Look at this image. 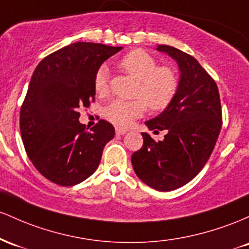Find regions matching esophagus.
Instances as JSON below:
<instances>
[{
    "label": "esophagus",
    "instance_id": "obj_1",
    "mask_svg": "<svg viewBox=\"0 0 249 249\" xmlns=\"http://www.w3.org/2000/svg\"><path fill=\"white\" fill-rule=\"evenodd\" d=\"M115 133L116 135H124V134L127 133V129H124V128H116Z\"/></svg>",
    "mask_w": 249,
    "mask_h": 249
}]
</instances>
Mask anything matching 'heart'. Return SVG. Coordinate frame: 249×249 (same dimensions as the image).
Segmentation results:
<instances>
[{
  "mask_svg": "<svg viewBox=\"0 0 249 249\" xmlns=\"http://www.w3.org/2000/svg\"><path fill=\"white\" fill-rule=\"evenodd\" d=\"M119 66L140 81L133 101L113 100L103 108V116L117 127H127L144 113L148 107L154 111L166 109L178 89V77L174 69L159 67L158 60L144 50H133L119 61ZM94 89L97 95L105 96L109 90L108 69L102 66L94 76Z\"/></svg>",
  "mask_w": 249,
  "mask_h": 249,
  "instance_id": "heart-1",
  "label": "heart"
}]
</instances>
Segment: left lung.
<instances>
[{
	"label": "left lung",
	"instance_id": "left-lung-1",
	"mask_svg": "<svg viewBox=\"0 0 249 249\" xmlns=\"http://www.w3.org/2000/svg\"><path fill=\"white\" fill-rule=\"evenodd\" d=\"M159 52L177 61L180 81L177 95L160 115L146 121L150 130H166L162 141L142 133V148L132 155L134 172L146 185L160 192L185 186L205 167L222 125L219 89L191 55L164 44Z\"/></svg>",
	"mask_w": 249,
	"mask_h": 249
}]
</instances>
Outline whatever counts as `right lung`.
<instances>
[{"label": "right lung", "instance_id": "right-lung-1", "mask_svg": "<svg viewBox=\"0 0 249 249\" xmlns=\"http://www.w3.org/2000/svg\"><path fill=\"white\" fill-rule=\"evenodd\" d=\"M122 47L75 42L48 55L36 67L19 113L28 158L44 178L74 186L97 169L103 148L115 129L100 120L88 132L80 107L95 100L94 76Z\"/></svg>", "mask_w": 249, "mask_h": 249}]
</instances>
